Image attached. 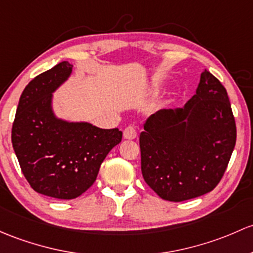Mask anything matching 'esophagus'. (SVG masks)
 <instances>
[{
    "label": "esophagus",
    "instance_id": "1",
    "mask_svg": "<svg viewBox=\"0 0 253 253\" xmlns=\"http://www.w3.org/2000/svg\"><path fill=\"white\" fill-rule=\"evenodd\" d=\"M124 137L126 138V139H134V138L137 137V128H135L134 125H129V126H127L126 128H125Z\"/></svg>",
    "mask_w": 253,
    "mask_h": 253
}]
</instances>
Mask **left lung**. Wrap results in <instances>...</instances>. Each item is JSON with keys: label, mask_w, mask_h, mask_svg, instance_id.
<instances>
[{"label": "left lung", "mask_w": 253, "mask_h": 253, "mask_svg": "<svg viewBox=\"0 0 253 253\" xmlns=\"http://www.w3.org/2000/svg\"><path fill=\"white\" fill-rule=\"evenodd\" d=\"M235 142L228 93L205 69L183 108L162 109L145 121L139 137L143 178L164 200L198 198L220 182Z\"/></svg>", "instance_id": "8db88e82"}]
</instances>
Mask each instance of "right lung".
Here are the masks:
<instances>
[{
  "instance_id": "obj_1",
  "label": "right lung",
  "mask_w": 253,
  "mask_h": 253,
  "mask_svg": "<svg viewBox=\"0 0 253 253\" xmlns=\"http://www.w3.org/2000/svg\"><path fill=\"white\" fill-rule=\"evenodd\" d=\"M73 65L62 62L29 82L20 95L12 144L21 172L34 190L71 200L97 179L109 151L122 139L118 128L55 118L52 93L66 81Z\"/></svg>"
}]
</instances>
